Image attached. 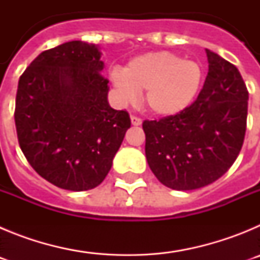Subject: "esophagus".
<instances>
[{"label":"esophagus","mask_w":260,"mask_h":260,"mask_svg":"<svg viewBox=\"0 0 260 260\" xmlns=\"http://www.w3.org/2000/svg\"><path fill=\"white\" fill-rule=\"evenodd\" d=\"M130 118H132V123L134 126H138V125H141V123H142V118H139L138 116H134V114H133Z\"/></svg>","instance_id":"esophagus-1"}]
</instances>
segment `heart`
Here are the masks:
<instances>
[{"label":"heart","instance_id":"heart-1","mask_svg":"<svg viewBox=\"0 0 260 260\" xmlns=\"http://www.w3.org/2000/svg\"><path fill=\"white\" fill-rule=\"evenodd\" d=\"M202 69L171 52L146 53L128 62L125 71L113 69L110 79L123 102L144 91L147 108L158 116H173L189 107L202 83Z\"/></svg>","mask_w":260,"mask_h":260}]
</instances>
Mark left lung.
Masks as SVG:
<instances>
[{"label": "left lung", "instance_id": "8db88e82", "mask_svg": "<svg viewBox=\"0 0 260 260\" xmlns=\"http://www.w3.org/2000/svg\"><path fill=\"white\" fill-rule=\"evenodd\" d=\"M206 53L208 74L197 100L180 113L143 122L148 165L173 190L201 189L219 180L245 139L246 84L233 63Z\"/></svg>", "mask_w": 260, "mask_h": 260}]
</instances>
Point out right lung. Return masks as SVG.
Masks as SVG:
<instances>
[{"instance_id": "1", "label": "right lung", "mask_w": 260, "mask_h": 260, "mask_svg": "<svg viewBox=\"0 0 260 260\" xmlns=\"http://www.w3.org/2000/svg\"><path fill=\"white\" fill-rule=\"evenodd\" d=\"M100 56L95 44L69 41L40 53L19 78L14 118L20 150L61 189L100 185L132 125L126 110L108 104Z\"/></svg>"}]
</instances>
